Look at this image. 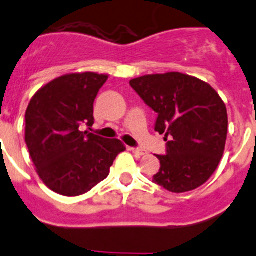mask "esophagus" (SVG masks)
<instances>
[{
    "label": "esophagus",
    "instance_id": "obj_1",
    "mask_svg": "<svg viewBox=\"0 0 256 256\" xmlns=\"http://www.w3.org/2000/svg\"><path fill=\"white\" fill-rule=\"evenodd\" d=\"M131 150H132L134 154L136 155H146L148 152L145 149H142V148H131Z\"/></svg>",
    "mask_w": 256,
    "mask_h": 256
}]
</instances>
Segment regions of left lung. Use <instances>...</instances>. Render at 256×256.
Masks as SVG:
<instances>
[{"label":"left lung","instance_id":"1","mask_svg":"<svg viewBox=\"0 0 256 256\" xmlns=\"http://www.w3.org/2000/svg\"><path fill=\"white\" fill-rule=\"evenodd\" d=\"M142 101L158 114L155 131L164 134L166 154L152 182L173 193L193 190L214 173L225 150L228 110L204 80L170 72L130 80Z\"/></svg>","mask_w":256,"mask_h":256}]
</instances>
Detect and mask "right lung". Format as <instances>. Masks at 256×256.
<instances>
[{
    "instance_id": "add662e5",
    "label": "right lung",
    "mask_w": 256,
    "mask_h": 256,
    "mask_svg": "<svg viewBox=\"0 0 256 256\" xmlns=\"http://www.w3.org/2000/svg\"><path fill=\"white\" fill-rule=\"evenodd\" d=\"M108 76L92 72L62 76L40 88L25 114V142L44 184L74 197L110 174L125 145L82 131L92 126L93 102Z\"/></svg>"
}]
</instances>
